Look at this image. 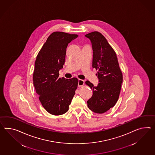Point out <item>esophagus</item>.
Returning <instances> with one entry per match:
<instances>
[{"mask_svg": "<svg viewBox=\"0 0 155 155\" xmlns=\"http://www.w3.org/2000/svg\"><path fill=\"white\" fill-rule=\"evenodd\" d=\"M84 81L82 80V79H78V86H79V87H81V86H82L83 84H84Z\"/></svg>", "mask_w": 155, "mask_h": 155, "instance_id": "esophagus-1", "label": "esophagus"}]
</instances>
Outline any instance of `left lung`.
<instances>
[{
	"label": "left lung",
	"instance_id": "1",
	"mask_svg": "<svg viewBox=\"0 0 155 155\" xmlns=\"http://www.w3.org/2000/svg\"><path fill=\"white\" fill-rule=\"evenodd\" d=\"M85 36L91 41L93 50L92 67L97 70L98 83L94 86L90 81L86 84L93 91L87 101L90 109L102 114L113 107L117 102L123 83V74L115 52L101 33L94 31Z\"/></svg>",
	"mask_w": 155,
	"mask_h": 155
}]
</instances>
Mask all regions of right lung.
<instances>
[{"label": "right lung", "instance_id": "obj_1", "mask_svg": "<svg viewBox=\"0 0 155 155\" xmlns=\"http://www.w3.org/2000/svg\"><path fill=\"white\" fill-rule=\"evenodd\" d=\"M78 36L63 32L50 35L35 63L33 81L35 90L44 109L54 115L68 111L78 86L77 78H59L63 68L68 44Z\"/></svg>", "mask_w": 155, "mask_h": 155}]
</instances>
